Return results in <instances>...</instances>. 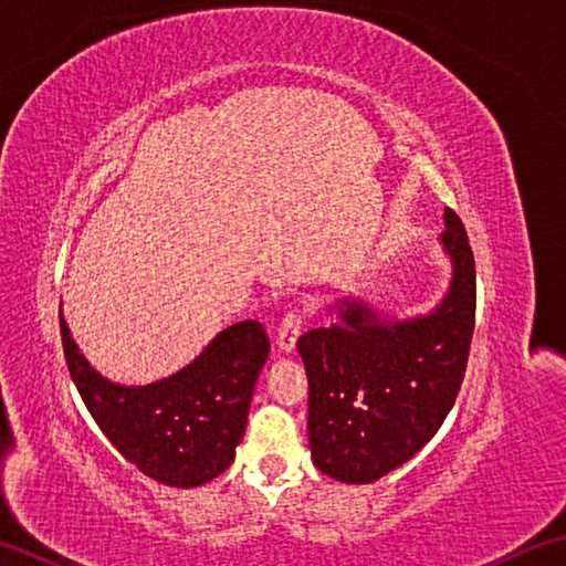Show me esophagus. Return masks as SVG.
<instances>
[{"mask_svg":"<svg viewBox=\"0 0 566 566\" xmlns=\"http://www.w3.org/2000/svg\"><path fill=\"white\" fill-rule=\"evenodd\" d=\"M302 326H304V316H302V311H296V308H292L290 314L282 318L280 331H276V345H280L282 353L294 350L298 333H302Z\"/></svg>","mask_w":566,"mask_h":566,"instance_id":"34e87169","label":"esophagus"}]
</instances>
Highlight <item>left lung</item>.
I'll use <instances>...</instances> for the list:
<instances>
[{
	"label": "left lung",
	"mask_w": 566,
	"mask_h": 566,
	"mask_svg": "<svg viewBox=\"0 0 566 566\" xmlns=\"http://www.w3.org/2000/svg\"><path fill=\"white\" fill-rule=\"evenodd\" d=\"M442 245L454 262L450 294L430 316L389 323L357 302L340 321L304 333L314 464L345 484H371L436 436L460 394L476 316L474 252L444 209Z\"/></svg>",
	"instance_id": "left-lung-1"
}]
</instances>
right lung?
<instances>
[{"label":"right lung","mask_w":566,"mask_h":566,"mask_svg":"<svg viewBox=\"0 0 566 566\" xmlns=\"http://www.w3.org/2000/svg\"><path fill=\"white\" fill-rule=\"evenodd\" d=\"M70 377L114 448L167 486H201L231 467L270 340L262 323L226 328L195 363L148 387L102 379L77 353L60 316Z\"/></svg>","instance_id":"add662e5"}]
</instances>
